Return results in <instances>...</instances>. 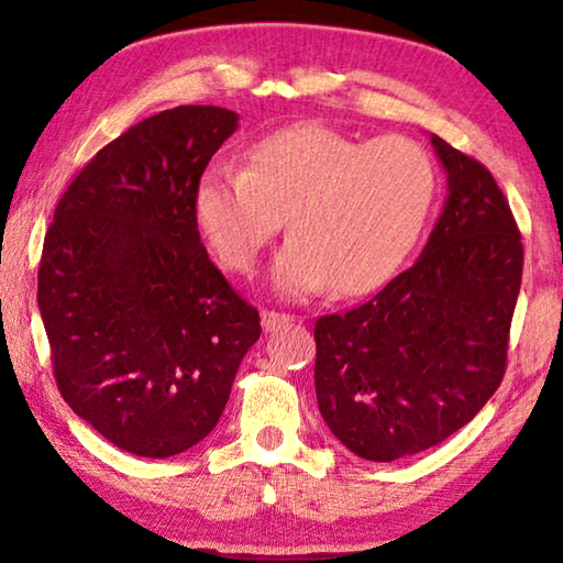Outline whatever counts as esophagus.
<instances>
[{
  "label": "esophagus",
  "instance_id": "obj_1",
  "mask_svg": "<svg viewBox=\"0 0 563 563\" xmlns=\"http://www.w3.org/2000/svg\"><path fill=\"white\" fill-rule=\"evenodd\" d=\"M290 322H292V316H288V312L263 310V328L268 332H275V330H280L285 325H290Z\"/></svg>",
  "mask_w": 563,
  "mask_h": 563
}]
</instances>
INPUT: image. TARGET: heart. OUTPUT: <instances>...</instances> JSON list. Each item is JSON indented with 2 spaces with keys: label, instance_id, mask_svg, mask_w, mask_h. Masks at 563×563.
Instances as JSON below:
<instances>
[{
  "label": "heart",
  "instance_id": "b5f03b06",
  "mask_svg": "<svg viewBox=\"0 0 563 563\" xmlns=\"http://www.w3.org/2000/svg\"><path fill=\"white\" fill-rule=\"evenodd\" d=\"M434 161L407 136L362 144L322 123L263 136L247 168L213 164L198 178L196 221L218 258L251 273L288 216L292 238L273 265L283 295L377 288L402 263L432 208Z\"/></svg>",
  "mask_w": 563,
  "mask_h": 563
}]
</instances>
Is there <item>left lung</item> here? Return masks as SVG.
<instances>
[{"label":"left lung","instance_id":"left-lung-1","mask_svg":"<svg viewBox=\"0 0 563 563\" xmlns=\"http://www.w3.org/2000/svg\"><path fill=\"white\" fill-rule=\"evenodd\" d=\"M450 198L419 261L316 322L330 432L369 462L430 450L472 422L507 373L523 245L489 168L432 136Z\"/></svg>","mask_w":563,"mask_h":563}]
</instances>
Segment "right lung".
I'll use <instances>...</instances> for the list:
<instances>
[{
    "label": "right lung",
    "instance_id": "right-lung-1",
    "mask_svg": "<svg viewBox=\"0 0 563 563\" xmlns=\"http://www.w3.org/2000/svg\"><path fill=\"white\" fill-rule=\"evenodd\" d=\"M238 117L176 107L103 146L44 235L40 300L54 379L119 450L164 460L221 419L261 316L208 258L198 178Z\"/></svg>",
    "mask_w": 563,
    "mask_h": 563
}]
</instances>
